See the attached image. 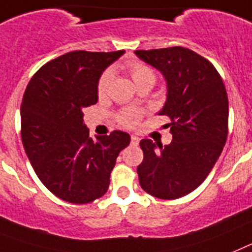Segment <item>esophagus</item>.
<instances>
[{"label": "esophagus", "instance_id": "obj_1", "mask_svg": "<svg viewBox=\"0 0 252 252\" xmlns=\"http://www.w3.org/2000/svg\"><path fill=\"white\" fill-rule=\"evenodd\" d=\"M130 143H132V146H138L139 144L138 137H137V135H132V137H130Z\"/></svg>", "mask_w": 252, "mask_h": 252}]
</instances>
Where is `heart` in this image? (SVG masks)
<instances>
[{"label":"heart","mask_w":252,"mask_h":252,"mask_svg":"<svg viewBox=\"0 0 252 252\" xmlns=\"http://www.w3.org/2000/svg\"><path fill=\"white\" fill-rule=\"evenodd\" d=\"M126 69L132 76L133 81L135 82V85L143 84V82H147L151 81L155 84V73H153L152 69L150 67H147L146 64L141 62H130L126 64ZM111 77H113V73L111 71H105L102 73L101 78L99 81V85H97V91H99L100 95H104L109 89V85H110ZM142 117V111L138 109H126V110L120 111L118 114V120H119L120 124H123L124 126H128V128H133L138 124L139 119Z\"/></svg>","instance_id":"1"}]
</instances>
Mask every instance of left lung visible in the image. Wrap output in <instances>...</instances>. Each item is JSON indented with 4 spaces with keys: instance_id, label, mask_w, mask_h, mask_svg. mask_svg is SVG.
<instances>
[{
    "instance_id": "8db88e82",
    "label": "left lung",
    "mask_w": 252,
    "mask_h": 252,
    "mask_svg": "<svg viewBox=\"0 0 252 252\" xmlns=\"http://www.w3.org/2000/svg\"><path fill=\"white\" fill-rule=\"evenodd\" d=\"M162 73L166 101L158 115L171 119L172 142L165 147L142 139L144 158L137 168L142 189L159 199L188 195L205 180L228 134V97L209 61L183 47L135 50Z\"/></svg>"
}]
</instances>
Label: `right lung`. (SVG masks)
Here are the masks:
<instances>
[{"label": "right lung", "mask_w": 252, "mask_h": 252, "mask_svg": "<svg viewBox=\"0 0 252 252\" xmlns=\"http://www.w3.org/2000/svg\"><path fill=\"white\" fill-rule=\"evenodd\" d=\"M119 52L74 50L44 64L32 76L21 102V138L35 174L65 202L85 204L106 192L126 132L89 137L84 109L97 102L102 72Z\"/></svg>", "instance_id": "right-lung-1"}]
</instances>
